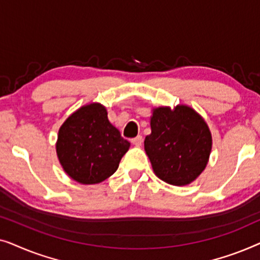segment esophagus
<instances>
[{"mask_svg": "<svg viewBox=\"0 0 260 260\" xmlns=\"http://www.w3.org/2000/svg\"><path fill=\"white\" fill-rule=\"evenodd\" d=\"M131 143H133L134 145H136V147H141L142 143H143V137L142 136H137L135 137L131 140Z\"/></svg>", "mask_w": 260, "mask_h": 260, "instance_id": "1", "label": "esophagus"}]
</instances>
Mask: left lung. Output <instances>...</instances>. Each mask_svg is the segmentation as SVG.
<instances>
[{
	"mask_svg": "<svg viewBox=\"0 0 260 260\" xmlns=\"http://www.w3.org/2000/svg\"><path fill=\"white\" fill-rule=\"evenodd\" d=\"M151 134L144 149L158 179L173 186H186L207 166L212 135L205 119L187 105L173 110L161 106L152 110Z\"/></svg>",
	"mask_w": 260,
	"mask_h": 260,
	"instance_id": "obj_1",
	"label": "left lung"
}]
</instances>
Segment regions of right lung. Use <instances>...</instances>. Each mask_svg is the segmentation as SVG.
I'll list each match as a JSON object with an SVG mask.
<instances>
[{"mask_svg":"<svg viewBox=\"0 0 260 260\" xmlns=\"http://www.w3.org/2000/svg\"><path fill=\"white\" fill-rule=\"evenodd\" d=\"M129 148L99 103L73 112L60 126L56 141L60 165L71 179L83 184L99 183L111 176Z\"/></svg>","mask_w":260,"mask_h":260,"instance_id":"add662e5","label":"right lung"}]
</instances>
